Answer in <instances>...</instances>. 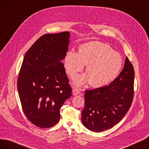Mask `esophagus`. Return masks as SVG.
Listing matches in <instances>:
<instances>
[{"instance_id":"obj_1","label":"esophagus","mask_w":149,"mask_h":149,"mask_svg":"<svg viewBox=\"0 0 149 149\" xmlns=\"http://www.w3.org/2000/svg\"><path fill=\"white\" fill-rule=\"evenodd\" d=\"M72 93L74 95H77L80 93V91L79 90V89L77 88H74L72 90Z\"/></svg>"}]
</instances>
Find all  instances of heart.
<instances>
[{
  "mask_svg": "<svg viewBox=\"0 0 149 149\" xmlns=\"http://www.w3.org/2000/svg\"><path fill=\"white\" fill-rule=\"evenodd\" d=\"M86 65L84 74L77 78L75 83L82 85L90 82L93 87H102L113 81L118 75L123 65L120 54L113 51L108 45L92 42L81 45L79 52L69 50L65 57L66 72L74 78Z\"/></svg>",
  "mask_w": 149,
  "mask_h": 149,
  "instance_id": "obj_1",
  "label": "heart"
}]
</instances>
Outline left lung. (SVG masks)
Instances as JSON below:
<instances>
[{
    "label": "left lung",
    "mask_w": 149,
    "mask_h": 149,
    "mask_svg": "<svg viewBox=\"0 0 149 149\" xmlns=\"http://www.w3.org/2000/svg\"><path fill=\"white\" fill-rule=\"evenodd\" d=\"M134 66L127 57L120 75L105 86L85 91L81 121L89 130L100 132L113 127L130 109L134 95Z\"/></svg>",
    "instance_id": "left-lung-1"
}]
</instances>
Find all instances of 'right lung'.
<instances>
[{"instance_id": "add662e5", "label": "right lung", "mask_w": 149, "mask_h": 149, "mask_svg": "<svg viewBox=\"0 0 149 149\" xmlns=\"http://www.w3.org/2000/svg\"><path fill=\"white\" fill-rule=\"evenodd\" d=\"M70 33L46 34L25 54L17 79L23 112L30 122L49 128L60 120V109L72 95L61 60L68 51Z\"/></svg>"}]
</instances>
